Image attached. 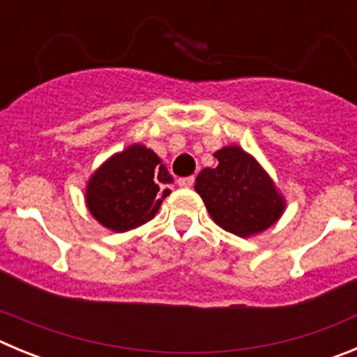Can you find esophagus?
Listing matches in <instances>:
<instances>
[{"instance_id":"esophagus-1","label":"esophagus","mask_w":357,"mask_h":357,"mask_svg":"<svg viewBox=\"0 0 357 357\" xmlns=\"http://www.w3.org/2000/svg\"><path fill=\"white\" fill-rule=\"evenodd\" d=\"M193 184L195 176H182V178H178V185H181V188H191Z\"/></svg>"}]
</instances>
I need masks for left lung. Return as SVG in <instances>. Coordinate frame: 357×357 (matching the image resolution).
Masks as SVG:
<instances>
[{
	"instance_id": "1",
	"label": "left lung",
	"mask_w": 357,
	"mask_h": 357,
	"mask_svg": "<svg viewBox=\"0 0 357 357\" xmlns=\"http://www.w3.org/2000/svg\"><path fill=\"white\" fill-rule=\"evenodd\" d=\"M216 168H204L195 191L216 225L239 238L270 229L286 209L272 176L241 146H223L214 153Z\"/></svg>"
}]
</instances>
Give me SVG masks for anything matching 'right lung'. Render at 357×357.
Wrapping results in <instances>:
<instances>
[{"label":"right lung","mask_w":357,"mask_h":357,"mask_svg":"<svg viewBox=\"0 0 357 357\" xmlns=\"http://www.w3.org/2000/svg\"><path fill=\"white\" fill-rule=\"evenodd\" d=\"M173 182L159 155L143 144L118 151L91 175L85 204L98 223L114 232H127L150 222Z\"/></svg>","instance_id":"right-lung-1"}]
</instances>
